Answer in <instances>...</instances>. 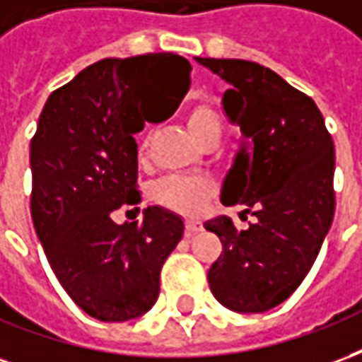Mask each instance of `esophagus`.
<instances>
[{"instance_id": "1", "label": "esophagus", "mask_w": 362, "mask_h": 362, "mask_svg": "<svg viewBox=\"0 0 362 362\" xmlns=\"http://www.w3.org/2000/svg\"><path fill=\"white\" fill-rule=\"evenodd\" d=\"M199 230H202V223H199V221H194V219L186 221V233H184V236H186V238L196 236Z\"/></svg>"}]
</instances>
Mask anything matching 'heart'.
Wrapping results in <instances>:
<instances>
[{"instance_id": "1", "label": "heart", "mask_w": 362, "mask_h": 362, "mask_svg": "<svg viewBox=\"0 0 362 362\" xmlns=\"http://www.w3.org/2000/svg\"><path fill=\"white\" fill-rule=\"evenodd\" d=\"M189 134L199 145H217L223 135V118L211 104H194L186 114ZM153 129L145 127L139 137V151L149 147ZM151 199L170 211L197 215L213 196V182L204 176H166L151 186Z\"/></svg>"}]
</instances>
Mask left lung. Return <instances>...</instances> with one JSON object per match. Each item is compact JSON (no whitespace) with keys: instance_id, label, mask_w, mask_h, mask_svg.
Returning <instances> with one entry per match:
<instances>
[{"instance_id":"left-lung-1","label":"left lung","mask_w":362,"mask_h":362,"mask_svg":"<svg viewBox=\"0 0 362 362\" xmlns=\"http://www.w3.org/2000/svg\"><path fill=\"white\" fill-rule=\"evenodd\" d=\"M196 62L228 85L223 110L243 134L221 202L256 217L244 230L227 215L205 221L223 243L207 281L230 310L266 312L303 283L332 227L334 141L316 103L269 67L246 59Z\"/></svg>"}]
</instances>
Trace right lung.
<instances>
[{"mask_svg": "<svg viewBox=\"0 0 362 362\" xmlns=\"http://www.w3.org/2000/svg\"><path fill=\"white\" fill-rule=\"evenodd\" d=\"M188 59L145 54L100 59L54 90L30 141V215L52 272L74 303L100 322H127L157 303L160 267L184 235L180 215L147 207L143 223L112 213L137 205L139 106L170 96V118L189 89ZM160 119V122H163Z\"/></svg>", "mask_w": 362, "mask_h": 362, "instance_id": "right-lung-1", "label": "right lung"}]
</instances>
